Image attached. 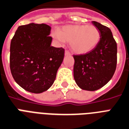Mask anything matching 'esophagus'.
Segmentation results:
<instances>
[{"label":"esophagus","instance_id":"obj_1","mask_svg":"<svg viewBox=\"0 0 129 129\" xmlns=\"http://www.w3.org/2000/svg\"><path fill=\"white\" fill-rule=\"evenodd\" d=\"M64 55H65V56H70V55H71V54H70V52H69V51L66 50L65 52H64Z\"/></svg>","mask_w":129,"mask_h":129}]
</instances>
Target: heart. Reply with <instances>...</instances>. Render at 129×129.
Segmentation results:
<instances>
[{
	"label": "heart",
	"mask_w": 129,
	"mask_h": 129,
	"mask_svg": "<svg viewBox=\"0 0 129 129\" xmlns=\"http://www.w3.org/2000/svg\"><path fill=\"white\" fill-rule=\"evenodd\" d=\"M52 36L58 41L69 42L70 48L76 54H85L93 50L101 38L96 27L87 25H64Z\"/></svg>",
	"instance_id": "1"
}]
</instances>
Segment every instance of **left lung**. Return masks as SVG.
<instances>
[{
	"label": "left lung",
	"mask_w": 129,
	"mask_h": 129,
	"mask_svg": "<svg viewBox=\"0 0 129 129\" xmlns=\"http://www.w3.org/2000/svg\"><path fill=\"white\" fill-rule=\"evenodd\" d=\"M92 23L101 34L98 46L87 54L73 56L75 81L81 89L87 91L98 90L107 84L117 62V44L111 30L98 22Z\"/></svg>",
	"instance_id": "8db88e82"
}]
</instances>
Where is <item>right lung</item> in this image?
<instances>
[{
	"instance_id": "obj_1",
	"label": "right lung",
	"mask_w": 129,
	"mask_h": 129,
	"mask_svg": "<svg viewBox=\"0 0 129 129\" xmlns=\"http://www.w3.org/2000/svg\"><path fill=\"white\" fill-rule=\"evenodd\" d=\"M51 27L46 24L19 26L11 42L10 69L19 86L40 93L50 87L63 61L64 50L51 46Z\"/></svg>"
}]
</instances>
